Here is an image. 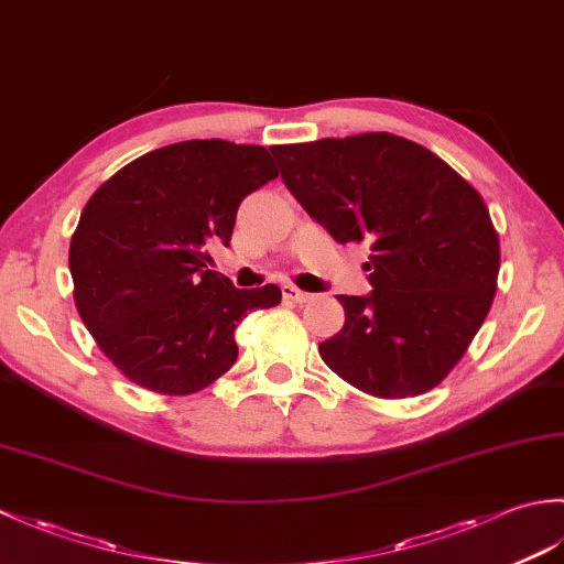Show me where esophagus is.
<instances>
[{
	"instance_id": "1",
	"label": "esophagus",
	"mask_w": 564,
	"mask_h": 564,
	"mask_svg": "<svg viewBox=\"0 0 564 564\" xmlns=\"http://www.w3.org/2000/svg\"><path fill=\"white\" fill-rule=\"evenodd\" d=\"M281 293H283V301H291V303H297V305H303V303L310 301V297H313L310 293L295 289V285H283Z\"/></svg>"
}]
</instances>
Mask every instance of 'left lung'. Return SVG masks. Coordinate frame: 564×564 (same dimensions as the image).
Here are the masks:
<instances>
[{
    "mask_svg": "<svg viewBox=\"0 0 564 564\" xmlns=\"http://www.w3.org/2000/svg\"><path fill=\"white\" fill-rule=\"evenodd\" d=\"M325 230L370 242L373 291L339 295L346 322L319 356L349 386L414 398L446 378L492 307L499 237L482 196L434 152L392 133L271 148Z\"/></svg>",
    "mask_w": 564,
    "mask_h": 564,
    "instance_id": "8db88e82",
    "label": "left lung"
}]
</instances>
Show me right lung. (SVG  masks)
<instances>
[{
    "mask_svg": "<svg viewBox=\"0 0 564 564\" xmlns=\"http://www.w3.org/2000/svg\"><path fill=\"white\" fill-rule=\"evenodd\" d=\"M279 170L267 148L186 140L118 170L82 210L69 273L84 327L135 386L194 394L237 361L235 329L281 303L279 285L242 291L208 269L237 208Z\"/></svg>",
    "mask_w": 564,
    "mask_h": 564,
    "instance_id": "right-lung-1",
    "label": "right lung"
}]
</instances>
